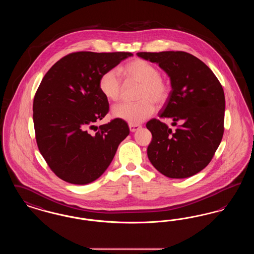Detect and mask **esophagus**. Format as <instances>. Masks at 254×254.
<instances>
[{
    "label": "esophagus",
    "instance_id": "esophagus-1",
    "mask_svg": "<svg viewBox=\"0 0 254 254\" xmlns=\"http://www.w3.org/2000/svg\"><path fill=\"white\" fill-rule=\"evenodd\" d=\"M128 127H129V129H130V131H131V132L136 131L137 129H139V128L141 127L139 125H133V124H129V125H128Z\"/></svg>",
    "mask_w": 254,
    "mask_h": 254
}]
</instances>
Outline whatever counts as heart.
I'll use <instances>...</instances> for the list:
<instances>
[{
  "label": "heart",
  "instance_id": "heart-1",
  "mask_svg": "<svg viewBox=\"0 0 254 254\" xmlns=\"http://www.w3.org/2000/svg\"><path fill=\"white\" fill-rule=\"evenodd\" d=\"M122 75L130 81L140 84L137 99L134 104H120L111 109L114 118L137 125L146 120L155 110L154 103L160 106L166 102L169 94V83L160 77L157 67L147 61L135 59L120 68ZM99 89L104 97L117 102L121 95V80L114 69L103 73L99 79Z\"/></svg>",
  "mask_w": 254,
  "mask_h": 254
}]
</instances>
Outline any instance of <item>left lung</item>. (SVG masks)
<instances>
[{
	"label": "left lung",
	"mask_w": 254,
	"mask_h": 254,
	"mask_svg": "<svg viewBox=\"0 0 254 254\" xmlns=\"http://www.w3.org/2000/svg\"><path fill=\"white\" fill-rule=\"evenodd\" d=\"M137 56L156 63L168 74L171 91L162 119L170 118L175 130L158 120L146 123L152 134L147 157L163 175L183 179L193 176L209 164L224 133L225 94L211 69L184 51L138 52Z\"/></svg>",
	"instance_id": "8db88e82"
}]
</instances>
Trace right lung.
Returning a JSON list of instances; mask_svg holds the SVG:
<instances>
[{
	"instance_id": "add662e5",
	"label": "right lung",
	"mask_w": 254,
	"mask_h": 254,
	"mask_svg": "<svg viewBox=\"0 0 254 254\" xmlns=\"http://www.w3.org/2000/svg\"><path fill=\"white\" fill-rule=\"evenodd\" d=\"M130 56V52H75L58 61L43 78L33 102L37 145L62 180L74 185L97 180L129 134L121 119L99 127L94 123L109 111L99 89L101 75ZM93 127L98 130L90 133Z\"/></svg>"
}]
</instances>
